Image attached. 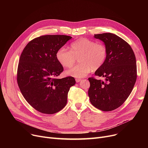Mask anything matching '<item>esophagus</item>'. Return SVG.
I'll use <instances>...</instances> for the list:
<instances>
[{"label": "esophagus", "instance_id": "34e87169", "mask_svg": "<svg viewBox=\"0 0 148 148\" xmlns=\"http://www.w3.org/2000/svg\"><path fill=\"white\" fill-rule=\"evenodd\" d=\"M81 80H82V79H79V78H77V79H75V81H76L77 83L80 82Z\"/></svg>", "mask_w": 148, "mask_h": 148}]
</instances>
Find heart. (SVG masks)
I'll use <instances>...</instances> for the list:
<instances>
[{
	"instance_id": "1",
	"label": "heart",
	"mask_w": 148,
	"mask_h": 148,
	"mask_svg": "<svg viewBox=\"0 0 148 148\" xmlns=\"http://www.w3.org/2000/svg\"><path fill=\"white\" fill-rule=\"evenodd\" d=\"M107 49L105 44L88 38H80L72 42L70 50L62 47L56 58L65 68L71 67L79 59V64L66 71V74L77 78L86 76L91 71L101 68L106 61Z\"/></svg>"
}]
</instances>
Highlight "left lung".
I'll list each match as a JSON object with an SVG mask.
<instances>
[{"label":"left lung","mask_w":148,"mask_h":148,"mask_svg":"<svg viewBox=\"0 0 148 148\" xmlns=\"http://www.w3.org/2000/svg\"><path fill=\"white\" fill-rule=\"evenodd\" d=\"M94 37L103 41L107 49L105 64L95 73L105 80L89 78L88 95L94 107L110 112L122 105L133 90L137 79L136 56L130 44L115 34H95Z\"/></svg>","instance_id":"left-lung-1"}]
</instances>
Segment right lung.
Returning a JSON list of instances; mask_svg holds the SVG:
<instances>
[{"label":"right lung","instance_id":"add662e5","mask_svg":"<svg viewBox=\"0 0 148 148\" xmlns=\"http://www.w3.org/2000/svg\"><path fill=\"white\" fill-rule=\"evenodd\" d=\"M61 35H42L30 41L23 49L17 68V80L27 102L37 111L51 114L67 103L73 77L59 79L64 68L56 58L58 50L71 39Z\"/></svg>","mask_w":148,"mask_h":148}]
</instances>
